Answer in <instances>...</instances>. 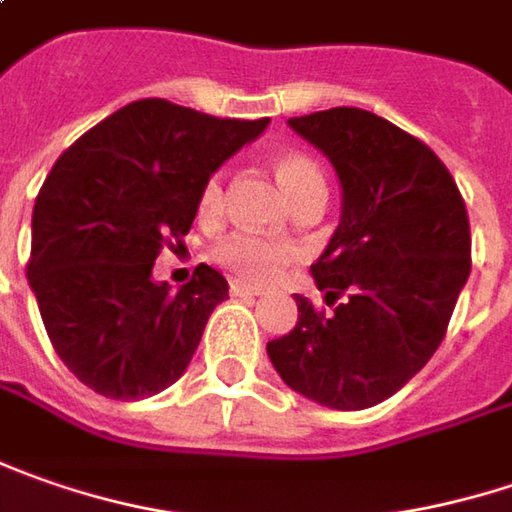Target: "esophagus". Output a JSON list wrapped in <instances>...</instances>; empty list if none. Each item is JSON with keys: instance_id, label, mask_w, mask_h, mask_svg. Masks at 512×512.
<instances>
[{"instance_id": "esophagus-1", "label": "esophagus", "mask_w": 512, "mask_h": 512, "mask_svg": "<svg viewBox=\"0 0 512 512\" xmlns=\"http://www.w3.org/2000/svg\"><path fill=\"white\" fill-rule=\"evenodd\" d=\"M229 292L237 295V298H255V295H260L257 286H249V283H243V280H232V283H229Z\"/></svg>"}]
</instances>
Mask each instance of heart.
Masks as SVG:
<instances>
[{
	"mask_svg": "<svg viewBox=\"0 0 512 512\" xmlns=\"http://www.w3.org/2000/svg\"><path fill=\"white\" fill-rule=\"evenodd\" d=\"M275 171H278L280 186L286 189L292 203H298L309 194H326V180H323L321 166L303 151L280 154ZM223 200H226L223 197V171H214L200 186L197 214L212 220V217L223 212ZM212 257L220 266L234 272L237 278L249 280V283H266L295 257V246L286 243V240L263 237V234L255 232H232L214 243Z\"/></svg>",
	"mask_w": 512,
	"mask_h": 512,
	"instance_id": "heart-1",
	"label": "heart"
}]
</instances>
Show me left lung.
<instances>
[{
  "label": "left lung",
  "mask_w": 512,
  "mask_h": 512,
  "mask_svg": "<svg viewBox=\"0 0 512 512\" xmlns=\"http://www.w3.org/2000/svg\"><path fill=\"white\" fill-rule=\"evenodd\" d=\"M289 125L329 157L344 203L312 263L326 306L295 295L298 323L266 344L286 387L332 410H367L410 381L447 335L470 278V220L430 145L364 108Z\"/></svg>",
  "instance_id": "1"
}]
</instances>
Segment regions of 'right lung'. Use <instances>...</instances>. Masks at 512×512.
<instances>
[{"instance_id":"obj_1","label":"right lung","mask_w":512,"mask_h":512,"mask_svg":"<svg viewBox=\"0 0 512 512\" xmlns=\"http://www.w3.org/2000/svg\"><path fill=\"white\" fill-rule=\"evenodd\" d=\"M266 125L151 97L59 154L36 194L28 283L56 355L85 387L137 401L186 372L229 283L200 263L168 292L151 269L183 246L203 180Z\"/></svg>"}]
</instances>
